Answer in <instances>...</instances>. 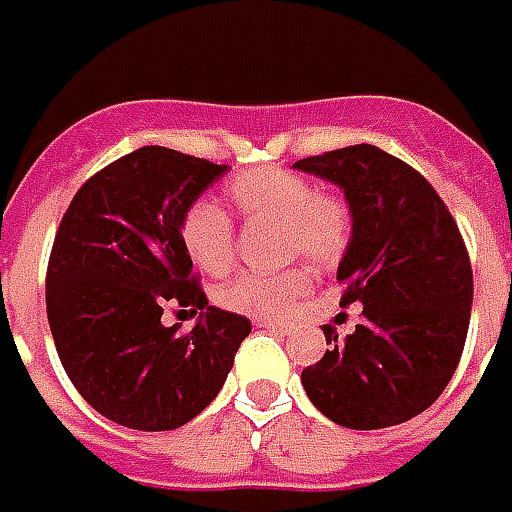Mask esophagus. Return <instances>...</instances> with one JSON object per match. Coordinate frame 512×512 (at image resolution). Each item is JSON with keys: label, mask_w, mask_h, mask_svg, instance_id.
Masks as SVG:
<instances>
[{"label": "esophagus", "mask_w": 512, "mask_h": 512, "mask_svg": "<svg viewBox=\"0 0 512 512\" xmlns=\"http://www.w3.org/2000/svg\"><path fill=\"white\" fill-rule=\"evenodd\" d=\"M256 325H259V328H267V331H273V333H286V325L278 320H256Z\"/></svg>", "instance_id": "34e87169"}]
</instances>
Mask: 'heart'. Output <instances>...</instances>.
<instances>
[{
	"instance_id": "1",
	"label": "heart",
	"mask_w": 512,
	"mask_h": 512,
	"mask_svg": "<svg viewBox=\"0 0 512 512\" xmlns=\"http://www.w3.org/2000/svg\"><path fill=\"white\" fill-rule=\"evenodd\" d=\"M226 198L242 220H275L284 256H306L333 267L353 239V209L292 170H248L226 187ZM181 245L198 270L226 273L234 262V220L209 201L192 204L179 223ZM311 286L306 264H289L275 273H239L217 289L215 300L228 311L250 317H286Z\"/></svg>"
}]
</instances>
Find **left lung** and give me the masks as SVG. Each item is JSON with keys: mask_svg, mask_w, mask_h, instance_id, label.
Returning <instances> with one entry per match:
<instances>
[{"mask_svg": "<svg viewBox=\"0 0 512 512\" xmlns=\"http://www.w3.org/2000/svg\"><path fill=\"white\" fill-rule=\"evenodd\" d=\"M295 168L344 190L353 239L336 278L342 306L364 303L344 342L322 328L331 350L303 369V389L342 427L408 422L447 389L469 333L474 281L458 223L419 170L375 146L325 151Z\"/></svg>", "mask_w": 512, "mask_h": 512, "instance_id": "8db88e82", "label": "left lung"}]
</instances>
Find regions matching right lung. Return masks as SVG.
<instances>
[{"label": "right lung", "mask_w": 512, "mask_h": 512, "mask_svg": "<svg viewBox=\"0 0 512 512\" xmlns=\"http://www.w3.org/2000/svg\"><path fill=\"white\" fill-rule=\"evenodd\" d=\"M228 165L146 146L93 173L54 234L46 314L74 389L110 422L176 430L234 366L250 322L209 306L181 245V215ZM165 307L201 313L192 332Z\"/></svg>", "instance_id": "obj_1"}]
</instances>
